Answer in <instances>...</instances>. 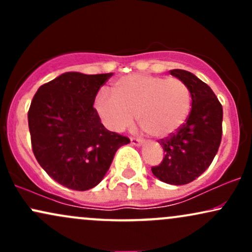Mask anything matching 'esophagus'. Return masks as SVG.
<instances>
[{"label":"esophagus","instance_id":"34e87169","mask_svg":"<svg viewBox=\"0 0 252 252\" xmlns=\"http://www.w3.org/2000/svg\"><path fill=\"white\" fill-rule=\"evenodd\" d=\"M130 143L132 144V146H137L140 147L141 144H142V140H140V138H136V137H130Z\"/></svg>","mask_w":252,"mask_h":252}]
</instances>
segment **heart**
<instances>
[{
	"label": "heart",
	"instance_id": "obj_1",
	"mask_svg": "<svg viewBox=\"0 0 252 252\" xmlns=\"http://www.w3.org/2000/svg\"><path fill=\"white\" fill-rule=\"evenodd\" d=\"M114 96L99 92L94 100L98 117L109 130L123 131L134 122L156 138L175 134L189 118V86L175 78L129 74L112 85Z\"/></svg>",
	"mask_w": 252,
	"mask_h": 252
}]
</instances>
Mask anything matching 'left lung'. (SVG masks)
Masks as SVG:
<instances>
[{"label": "left lung", "instance_id": "obj_1", "mask_svg": "<svg viewBox=\"0 0 252 252\" xmlns=\"http://www.w3.org/2000/svg\"><path fill=\"white\" fill-rule=\"evenodd\" d=\"M170 74L189 86L192 109L175 134L158 141L164 158L152 172L158 180L179 186L195 180L212 163L221 141L222 108L210 86L193 73L172 70Z\"/></svg>", "mask_w": 252, "mask_h": 252}]
</instances>
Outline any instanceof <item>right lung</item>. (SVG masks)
<instances>
[{
	"instance_id": "add662e5",
	"label": "right lung",
	"mask_w": 252,
	"mask_h": 252,
	"mask_svg": "<svg viewBox=\"0 0 252 252\" xmlns=\"http://www.w3.org/2000/svg\"><path fill=\"white\" fill-rule=\"evenodd\" d=\"M112 73L66 72L37 89L28 111L32 148L43 170L74 190L97 186L120 147L130 140L109 131L94 100Z\"/></svg>"
}]
</instances>
